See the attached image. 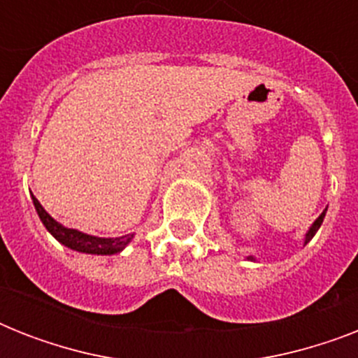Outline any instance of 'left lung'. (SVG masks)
<instances>
[{
  "instance_id": "1",
  "label": "left lung",
  "mask_w": 358,
  "mask_h": 358,
  "mask_svg": "<svg viewBox=\"0 0 358 358\" xmlns=\"http://www.w3.org/2000/svg\"><path fill=\"white\" fill-rule=\"evenodd\" d=\"M325 213H327V210H323L322 215H320V217H317L316 221H314V223H312V227H310V229H308V232H306V234H305V245L308 243V241H310L312 238H314V234H316V232H317V229H320V227H322L323 217H325ZM247 260H252V262H255L256 258H255V256H247Z\"/></svg>"
}]
</instances>
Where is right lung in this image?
I'll use <instances>...</instances> for the list:
<instances>
[{
  "mask_svg": "<svg viewBox=\"0 0 358 358\" xmlns=\"http://www.w3.org/2000/svg\"><path fill=\"white\" fill-rule=\"evenodd\" d=\"M33 204L35 210L41 217L42 224L46 227V230L53 238L57 239L59 243H63L64 247H69L78 252H85V255H117L124 247L134 239V234L120 236V238H98V236L85 234L76 229H69L64 224L57 223L50 213L42 208V204L33 196Z\"/></svg>",
  "mask_w": 358,
  "mask_h": 358,
  "instance_id": "add662e5",
  "label": "right lung"
}]
</instances>
